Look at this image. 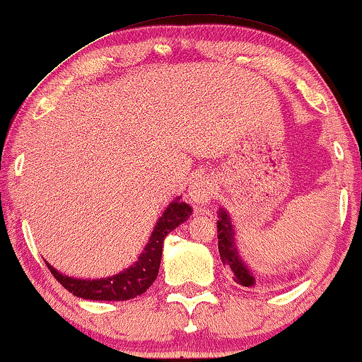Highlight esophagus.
Listing matches in <instances>:
<instances>
[{"label":"esophagus","mask_w":362,"mask_h":362,"mask_svg":"<svg viewBox=\"0 0 362 362\" xmlns=\"http://www.w3.org/2000/svg\"><path fill=\"white\" fill-rule=\"evenodd\" d=\"M215 194V187L212 184V180H209V177H197L194 182H192L190 189H189V195L190 200L197 205L202 204H209L212 200V197Z\"/></svg>","instance_id":"1"}]
</instances>
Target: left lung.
Instances as JSON below:
<instances>
[{
  "label": "left lung",
  "mask_w": 362,
  "mask_h": 362,
  "mask_svg": "<svg viewBox=\"0 0 362 362\" xmlns=\"http://www.w3.org/2000/svg\"><path fill=\"white\" fill-rule=\"evenodd\" d=\"M217 237H218V254H221L222 264L234 276V281L240 284L242 287H254L255 277L252 269L247 265L239 255L235 245V230L230 222V215L223 209H218L217 221Z\"/></svg>",
  "instance_id": "8db88e82"
}]
</instances>
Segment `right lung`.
<instances>
[{"mask_svg": "<svg viewBox=\"0 0 362 362\" xmlns=\"http://www.w3.org/2000/svg\"><path fill=\"white\" fill-rule=\"evenodd\" d=\"M192 215L189 204L180 202L177 197L170 205L163 210L160 218L155 223V228L145 245L144 252L134 265L118 272L117 276L105 279H75L58 272L53 265L47 262V267L54 279L62 284L68 292L81 299L90 300H128L136 296H141L152 286L158 276L160 259H162L163 240L173 228L184 223Z\"/></svg>", "mask_w": 362, "mask_h": 362, "instance_id": "1", "label": "right lung"}]
</instances>
